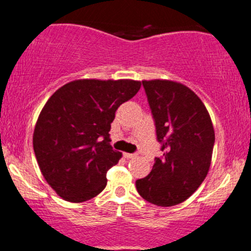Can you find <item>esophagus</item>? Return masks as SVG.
Masks as SVG:
<instances>
[{"mask_svg": "<svg viewBox=\"0 0 251 251\" xmlns=\"http://www.w3.org/2000/svg\"><path fill=\"white\" fill-rule=\"evenodd\" d=\"M123 156H125L126 158H128V160H129V158H135L136 157L135 153H128V152L123 153Z\"/></svg>", "mask_w": 251, "mask_h": 251, "instance_id": "obj_1", "label": "esophagus"}]
</instances>
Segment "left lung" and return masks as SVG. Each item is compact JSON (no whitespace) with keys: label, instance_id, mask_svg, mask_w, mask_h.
Instances as JSON below:
<instances>
[{"label":"left lung","instance_id":"obj_1","mask_svg":"<svg viewBox=\"0 0 251 251\" xmlns=\"http://www.w3.org/2000/svg\"><path fill=\"white\" fill-rule=\"evenodd\" d=\"M162 144L151 172L136 180L146 201L161 207L185 201L209 173L215 130L199 96L184 84L166 79L143 80Z\"/></svg>","mask_w":251,"mask_h":251}]
</instances>
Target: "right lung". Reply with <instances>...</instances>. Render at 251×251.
Here are the masks:
<instances>
[{"label":"right lung","mask_w":251,"mask_h":251,"mask_svg":"<svg viewBox=\"0 0 251 251\" xmlns=\"http://www.w3.org/2000/svg\"><path fill=\"white\" fill-rule=\"evenodd\" d=\"M140 86L131 79H78L45 103L34 129V152L47 184L62 199L83 202L105 189L106 173L122 157L110 145L111 123Z\"/></svg>","instance_id":"right-lung-1"}]
</instances>
